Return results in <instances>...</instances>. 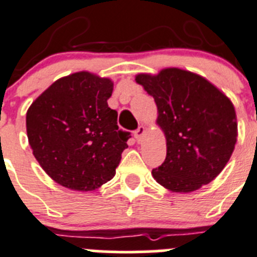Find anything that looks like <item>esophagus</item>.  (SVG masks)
I'll use <instances>...</instances> for the list:
<instances>
[{
  "label": "esophagus",
  "mask_w": 257,
  "mask_h": 257,
  "mask_svg": "<svg viewBox=\"0 0 257 257\" xmlns=\"http://www.w3.org/2000/svg\"><path fill=\"white\" fill-rule=\"evenodd\" d=\"M146 133V128L143 125H140L138 126V129L137 131H134V137H136V140L138 141V142H141L142 141V137L145 136Z\"/></svg>",
  "instance_id": "esophagus-1"
}]
</instances>
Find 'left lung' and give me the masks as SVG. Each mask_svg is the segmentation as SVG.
<instances>
[{
	"mask_svg": "<svg viewBox=\"0 0 257 257\" xmlns=\"http://www.w3.org/2000/svg\"><path fill=\"white\" fill-rule=\"evenodd\" d=\"M137 83L153 96L157 124L166 137L165 162L152 170L158 184L191 193L209 184L231 158L237 141L233 104L214 85L193 72L165 68L140 73Z\"/></svg>",
	"mask_w": 257,
	"mask_h": 257,
	"instance_id": "obj_1",
	"label": "left lung"
}]
</instances>
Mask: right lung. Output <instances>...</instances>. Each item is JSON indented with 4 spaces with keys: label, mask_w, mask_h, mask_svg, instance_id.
Instances as JSON below:
<instances>
[{
    "label": "right lung",
    "mask_w": 257,
    "mask_h": 257,
    "mask_svg": "<svg viewBox=\"0 0 257 257\" xmlns=\"http://www.w3.org/2000/svg\"><path fill=\"white\" fill-rule=\"evenodd\" d=\"M114 83L76 72L52 83L26 112L33 155L57 184L71 190L100 188L115 175L131 133L117 126L107 100Z\"/></svg>",
    "instance_id": "1"
}]
</instances>
